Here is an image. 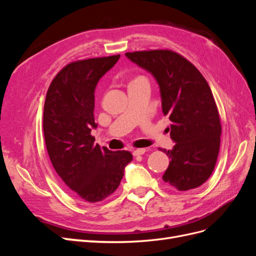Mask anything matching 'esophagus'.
<instances>
[{"mask_svg": "<svg viewBox=\"0 0 256 256\" xmlns=\"http://www.w3.org/2000/svg\"><path fill=\"white\" fill-rule=\"evenodd\" d=\"M146 150H147L146 148H138V150H134V152H132V154H134V157H136V156H141V154H144Z\"/></svg>", "mask_w": 256, "mask_h": 256, "instance_id": "34e87169", "label": "esophagus"}]
</instances>
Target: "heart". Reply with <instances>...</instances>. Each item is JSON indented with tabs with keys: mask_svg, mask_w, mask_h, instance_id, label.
Masks as SVG:
<instances>
[{
	"mask_svg": "<svg viewBox=\"0 0 256 256\" xmlns=\"http://www.w3.org/2000/svg\"><path fill=\"white\" fill-rule=\"evenodd\" d=\"M136 79H138V78H136Z\"/></svg>",
	"mask_w": 256,
	"mask_h": 256,
	"instance_id": "heart-1",
	"label": "heart"
}]
</instances>
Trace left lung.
Segmentation results:
<instances>
[{
    "instance_id": "obj_1",
    "label": "left lung",
    "mask_w": 256,
    "mask_h": 256,
    "mask_svg": "<svg viewBox=\"0 0 256 256\" xmlns=\"http://www.w3.org/2000/svg\"><path fill=\"white\" fill-rule=\"evenodd\" d=\"M159 85L162 112L171 120L175 145L162 180L180 191L194 189L212 175L220 148L221 124L212 92L189 60L170 50L128 52Z\"/></svg>"
}]
</instances>
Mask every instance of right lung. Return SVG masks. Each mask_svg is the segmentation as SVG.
I'll return each instance as SVG.
<instances>
[{
    "label": "right lung",
    "mask_w": 256,
    "mask_h": 256,
    "mask_svg": "<svg viewBox=\"0 0 256 256\" xmlns=\"http://www.w3.org/2000/svg\"><path fill=\"white\" fill-rule=\"evenodd\" d=\"M120 56L68 64L53 79L46 96L44 134L52 166L67 187L88 203L111 196L132 160L127 150L102 148L90 136L98 126L94 118L96 86Z\"/></svg>",
    "instance_id": "add662e5"
}]
</instances>
